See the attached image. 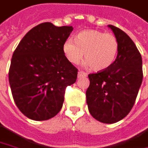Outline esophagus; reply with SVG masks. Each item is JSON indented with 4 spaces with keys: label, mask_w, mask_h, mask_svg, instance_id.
Listing matches in <instances>:
<instances>
[{
    "label": "esophagus",
    "mask_w": 148,
    "mask_h": 148,
    "mask_svg": "<svg viewBox=\"0 0 148 148\" xmlns=\"http://www.w3.org/2000/svg\"><path fill=\"white\" fill-rule=\"evenodd\" d=\"M86 76H87V74L86 72L81 71V72H78V76H78V78H82V77H86Z\"/></svg>",
    "instance_id": "34e87169"
}]
</instances>
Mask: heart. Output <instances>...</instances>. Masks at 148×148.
Masks as SVG:
<instances>
[{"instance_id":"1","label":"heart","mask_w":148,"mask_h":148,"mask_svg":"<svg viewBox=\"0 0 148 148\" xmlns=\"http://www.w3.org/2000/svg\"><path fill=\"white\" fill-rule=\"evenodd\" d=\"M119 43L113 34L98 30H86L76 36V40L67 39L63 44V52L67 60L78 64L84 58L86 65L94 71L107 69L115 61Z\"/></svg>"}]
</instances>
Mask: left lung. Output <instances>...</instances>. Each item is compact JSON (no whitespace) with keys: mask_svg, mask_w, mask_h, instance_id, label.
<instances>
[{"mask_svg":"<svg viewBox=\"0 0 148 148\" xmlns=\"http://www.w3.org/2000/svg\"><path fill=\"white\" fill-rule=\"evenodd\" d=\"M119 43L117 56L107 69L89 74L86 103L93 117L113 124L131 111L143 81L142 56L125 32L108 25Z\"/></svg>","mask_w":148,"mask_h":148,"instance_id":"obj_1","label":"left lung"}]
</instances>
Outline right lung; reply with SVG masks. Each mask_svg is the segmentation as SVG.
<instances>
[{
  "label": "right lung",
  "mask_w": 148,
  "mask_h": 148,
  "mask_svg": "<svg viewBox=\"0 0 148 148\" xmlns=\"http://www.w3.org/2000/svg\"><path fill=\"white\" fill-rule=\"evenodd\" d=\"M73 30L43 23L21 40L11 58L9 81L20 112L33 121H46L59 112L65 90L74 84L78 69L66 58L63 44Z\"/></svg>",
  "instance_id": "obj_1"
}]
</instances>
